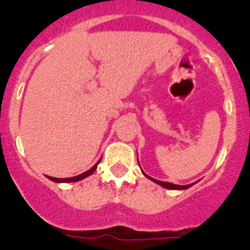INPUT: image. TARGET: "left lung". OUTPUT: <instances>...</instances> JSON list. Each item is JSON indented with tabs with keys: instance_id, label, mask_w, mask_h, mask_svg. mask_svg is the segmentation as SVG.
<instances>
[{
	"instance_id": "obj_1",
	"label": "left lung",
	"mask_w": 250,
	"mask_h": 250,
	"mask_svg": "<svg viewBox=\"0 0 250 250\" xmlns=\"http://www.w3.org/2000/svg\"><path fill=\"white\" fill-rule=\"evenodd\" d=\"M137 161H139V160H137ZM142 173H143V171H142ZM143 175H145L146 177H148L149 180L153 181V182L157 183V185L161 186V187H163V188H167V189H174V190H185V189L190 188L191 186H194L195 183H196V182H194V183H190V185H187V186H179V185H174V183H170V182H163V181L155 180V179H153V177L148 176V175H147V174H145V173H143Z\"/></svg>"
}]
</instances>
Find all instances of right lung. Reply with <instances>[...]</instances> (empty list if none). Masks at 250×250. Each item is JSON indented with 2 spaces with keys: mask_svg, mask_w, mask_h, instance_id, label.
<instances>
[{
  "mask_svg": "<svg viewBox=\"0 0 250 250\" xmlns=\"http://www.w3.org/2000/svg\"><path fill=\"white\" fill-rule=\"evenodd\" d=\"M100 161H101V160H100ZM100 161L97 162L96 165L94 166V167H91L90 169H89V170L84 171V173H82V174H80V175H77V176L68 177V179H56V177H51V176H47V177H48V179H49L50 181H54V182H57V183H67V182H76V181H81V180H83V179H85V177L90 176V175L93 174L94 171L96 170L97 165H99Z\"/></svg>",
  "mask_w": 250,
  "mask_h": 250,
  "instance_id": "add662e5",
  "label": "right lung"
}]
</instances>
